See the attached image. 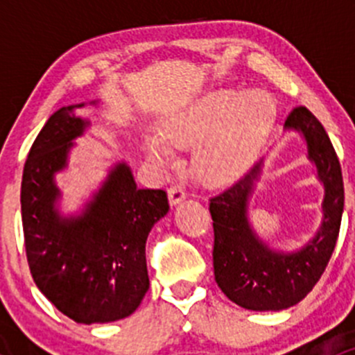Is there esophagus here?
<instances>
[{"label": "esophagus", "mask_w": 355, "mask_h": 355, "mask_svg": "<svg viewBox=\"0 0 355 355\" xmlns=\"http://www.w3.org/2000/svg\"><path fill=\"white\" fill-rule=\"evenodd\" d=\"M168 199H170L171 206H177L182 200L187 199V192H185L184 187H180V185H173V187L168 189Z\"/></svg>", "instance_id": "34e87169"}]
</instances>
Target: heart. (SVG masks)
Segmentation results:
<instances>
[{"label": "heart", "mask_w": 355, "mask_h": 355, "mask_svg": "<svg viewBox=\"0 0 355 355\" xmlns=\"http://www.w3.org/2000/svg\"><path fill=\"white\" fill-rule=\"evenodd\" d=\"M277 118V101L261 89L207 92L170 114L161 135H148L146 153L157 166H170L173 149L196 148V177L209 187H223L252 170Z\"/></svg>", "instance_id": "1"}]
</instances>
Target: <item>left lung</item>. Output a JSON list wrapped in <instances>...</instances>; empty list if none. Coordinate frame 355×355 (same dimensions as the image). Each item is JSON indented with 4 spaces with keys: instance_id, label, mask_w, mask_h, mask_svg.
<instances>
[{
    "instance_id": "8db88e82",
    "label": "left lung",
    "mask_w": 355,
    "mask_h": 355,
    "mask_svg": "<svg viewBox=\"0 0 355 355\" xmlns=\"http://www.w3.org/2000/svg\"><path fill=\"white\" fill-rule=\"evenodd\" d=\"M285 130L299 132L307 159L323 184L321 225L300 249L285 252L270 247L249 221V200L263 175L264 159L244 178L209 200L213 218L214 280L221 292L249 311H282L299 304L321 278L330 261L343 213L342 168L323 125L306 106L293 108Z\"/></svg>"
}]
</instances>
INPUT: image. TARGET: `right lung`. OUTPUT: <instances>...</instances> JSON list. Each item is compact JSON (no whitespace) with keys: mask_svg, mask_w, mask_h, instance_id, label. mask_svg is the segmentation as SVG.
<instances>
[{"mask_svg":"<svg viewBox=\"0 0 355 355\" xmlns=\"http://www.w3.org/2000/svg\"><path fill=\"white\" fill-rule=\"evenodd\" d=\"M84 106L55 111L28 151L20 192L25 250L35 285L56 309L77 323H111L130 316L144 299L146 241L170 206L164 191L137 189L130 166L120 161L82 213L62 214L55 177L91 125L75 114Z\"/></svg>","mask_w":355,"mask_h":355,"instance_id":"add662e5","label":"right lung"}]
</instances>
